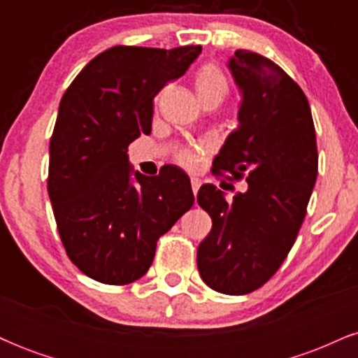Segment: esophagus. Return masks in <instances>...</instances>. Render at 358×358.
<instances>
[{
    "mask_svg": "<svg viewBox=\"0 0 358 358\" xmlns=\"http://www.w3.org/2000/svg\"><path fill=\"white\" fill-rule=\"evenodd\" d=\"M190 183H192L193 195H196V192H199V188H200V185H202V182H200L199 178H192V180H190Z\"/></svg>",
    "mask_w": 358,
    "mask_h": 358,
    "instance_id": "1",
    "label": "esophagus"
}]
</instances>
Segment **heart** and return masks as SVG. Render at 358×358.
Instances as JSON below:
<instances>
[{
	"instance_id": "obj_1",
	"label": "heart",
	"mask_w": 358,
	"mask_h": 358,
	"mask_svg": "<svg viewBox=\"0 0 358 358\" xmlns=\"http://www.w3.org/2000/svg\"><path fill=\"white\" fill-rule=\"evenodd\" d=\"M195 90L200 101H222L229 92V80L215 64H205L195 73ZM203 155L202 146H187L175 153V162L185 170H196Z\"/></svg>"
}]
</instances>
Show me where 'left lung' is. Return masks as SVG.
Returning a JSON list of instances; mask_svg holds the SVG:
<instances>
[{"instance_id": "left-lung-1", "label": "left lung", "mask_w": 358, "mask_h": 358, "mask_svg": "<svg viewBox=\"0 0 358 358\" xmlns=\"http://www.w3.org/2000/svg\"><path fill=\"white\" fill-rule=\"evenodd\" d=\"M242 90L241 124L213 159V175L248 182L227 202L202 185L196 202L212 219L196 266L224 294L252 293L281 268L306 215L318 175L315 124L301 87L273 60L236 50L229 62ZM225 185V183H222Z\"/></svg>"}]
</instances>
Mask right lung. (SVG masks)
Returning a JSON list of instances; mask_svg holds the SVG:
<instances>
[{"mask_svg": "<svg viewBox=\"0 0 358 358\" xmlns=\"http://www.w3.org/2000/svg\"><path fill=\"white\" fill-rule=\"evenodd\" d=\"M202 52L116 45L62 96L50 138L48 196L65 252L85 276L122 286L145 276L156 242L195 202L176 166L129 180L127 146L151 133L153 99Z\"/></svg>", "mask_w": 358, "mask_h": 358, "instance_id": "add662e5", "label": "right lung"}]
</instances>
